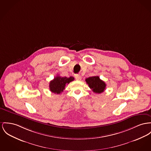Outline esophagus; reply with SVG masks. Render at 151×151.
Instances as JSON below:
<instances>
[{
	"label": "esophagus",
	"instance_id": "1",
	"mask_svg": "<svg viewBox=\"0 0 151 151\" xmlns=\"http://www.w3.org/2000/svg\"><path fill=\"white\" fill-rule=\"evenodd\" d=\"M81 75L80 74H77V75H76V79L77 80H81Z\"/></svg>",
	"mask_w": 151,
	"mask_h": 151
}]
</instances>
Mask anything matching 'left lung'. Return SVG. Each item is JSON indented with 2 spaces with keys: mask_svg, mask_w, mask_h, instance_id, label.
Returning <instances> with one entry per match:
<instances>
[{
  "mask_svg": "<svg viewBox=\"0 0 151 151\" xmlns=\"http://www.w3.org/2000/svg\"><path fill=\"white\" fill-rule=\"evenodd\" d=\"M85 81L89 87L96 93H101L105 90L106 84L99 76L90 77Z\"/></svg>",
  "mask_w": 151,
  "mask_h": 151,
  "instance_id": "1",
  "label": "left lung"
}]
</instances>
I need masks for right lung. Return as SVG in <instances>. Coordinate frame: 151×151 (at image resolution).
<instances>
[{"mask_svg": "<svg viewBox=\"0 0 151 151\" xmlns=\"http://www.w3.org/2000/svg\"><path fill=\"white\" fill-rule=\"evenodd\" d=\"M73 77H62L59 76H56L49 83V88L51 92L56 94H60L65 89L66 85L69 84L70 82L74 81Z\"/></svg>", "mask_w": 151, "mask_h": 151, "instance_id": "right-lung-1", "label": "right lung"}]
</instances>
